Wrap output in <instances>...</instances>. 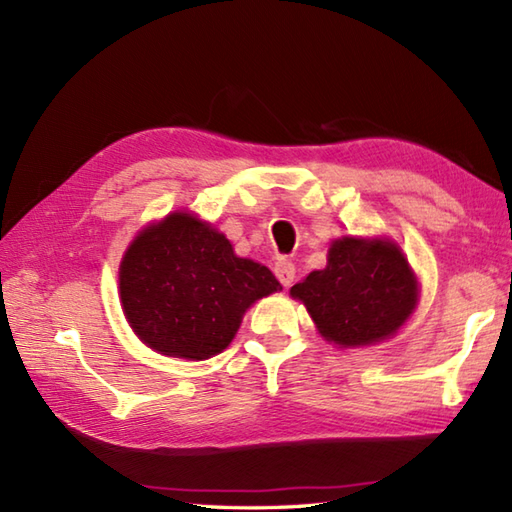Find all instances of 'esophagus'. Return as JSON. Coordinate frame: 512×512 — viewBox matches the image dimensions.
<instances>
[{"label":"esophagus","instance_id":"esophagus-1","mask_svg":"<svg viewBox=\"0 0 512 512\" xmlns=\"http://www.w3.org/2000/svg\"><path fill=\"white\" fill-rule=\"evenodd\" d=\"M275 275L281 281V286L288 288L292 281H295V264H292L286 257H279L275 264Z\"/></svg>","mask_w":512,"mask_h":512}]
</instances>
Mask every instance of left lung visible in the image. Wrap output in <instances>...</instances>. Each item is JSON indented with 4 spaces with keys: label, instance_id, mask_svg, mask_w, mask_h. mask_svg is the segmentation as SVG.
<instances>
[{
    "label": "left lung",
    "instance_id": "obj_1",
    "mask_svg": "<svg viewBox=\"0 0 512 512\" xmlns=\"http://www.w3.org/2000/svg\"><path fill=\"white\" fill-rule=\"evenodd\" d=\"M290 295L306 303L321 336L343 345H369L394 334L416 308L418 281L391 242L343 237L328 266L314 270Z\"/></svg>",
    "mask_w": 512,
    "mask_h": 512
}]
</instances>
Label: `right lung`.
I'll use <instances>...</instances> for the list:
<instances>
[{
    "label": "right lung",
    "instance_id": "right-lung-1",
    "mask_svg": "<svg viewBox=\"0 0 512 512\" xmlns=\"http://www.w3.org/2000/svg\"><path fill=\"white\" fill-rule=\"evenodd\" d=\"M125 317L151 350L202 361L226 350L250 303L281 290L253 259L189 213L145 228L121 264Z\"/></svg>",
    "mask_w": 512,
    "mask_h": 512
}]
</instances>
